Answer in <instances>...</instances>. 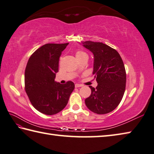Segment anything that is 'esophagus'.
<instances>
[{
    "instance_id": "esophagus-1",
    "label": "esophagus",
    "mask_w": 154,
    "mask_h": 154,
    "mask_svg": "<svg viewBox=\"0 0 154 154\" xmlns=\"http://www.w3.org/2000/svg\"><path fill=\"white\" fill-rule=\"evenodd\" d=\"M75 87H76V88H77V87H81L82 85H80V84H75Z\"/></svg>"
}]
</instances>
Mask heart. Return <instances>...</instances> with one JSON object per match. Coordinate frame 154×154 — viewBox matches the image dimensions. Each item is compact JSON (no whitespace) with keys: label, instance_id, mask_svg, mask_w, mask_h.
<instances>
[{"label":"heart","instance_id":"b5f03b06","mask_svg":"<svg viewBox=\"0 0 154 154\" xmlns=\"http://www.w3.org/2000/svg\"><path fill=\"white\" fill-rule=\"evenodd\" d=\"M84 55H86L85 53H84L83 51H81V50H78L76 51V53H75V56H76L77 58V57H79Z\"/></svg>","mask_w":154,"mask_h":154}]
</instances>
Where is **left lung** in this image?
<instances>
[{"label": "left lung", "instance_id": "1", "mask_svg": "<svg viewBox=\"0 0 154 154\" xmlns=\"http://www.w3.org/2000/svg\"><path fill=\"white\" fill-rule=\"evenodd\" d=\"M94 55L93 72L97 86L85 99L86 106L97 114H106L118 106L124 95L126 72L121 56L108 45L91 41L83 43Z\"/></svg>", "mask_w": 154, "mask_h": 154}]
</instances>
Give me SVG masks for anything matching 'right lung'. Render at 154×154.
<instances>
[{
	"label": "right lung",
	"mask_w": 154,
	"mask_h": 154,
	"mask_svg": "<svg viewBox=\"0 0 154 154\" xmlns=\"http://www.w3.org/2000/svg\"><path fill=\"white\" fill-rule=\"evenodd\" d=\"M69 43H47L30 57L25 72V89L32 106L45 115H55L67 105L75 88L72 81L56 83L59 61Z\"/></svg>",
	"instance_id": "1"
}]
</instances>
